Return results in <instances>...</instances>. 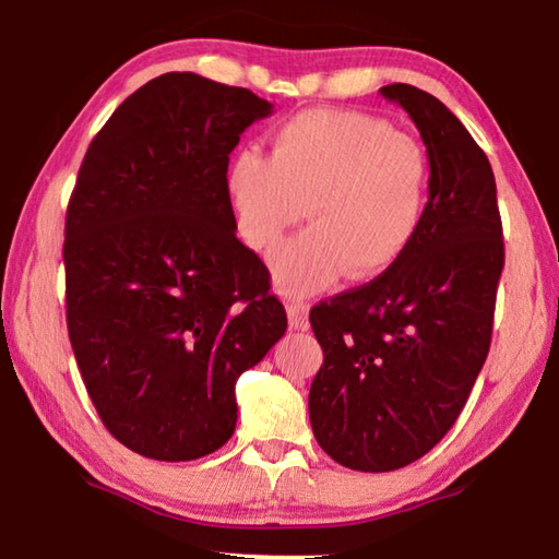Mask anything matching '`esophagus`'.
<instances>
[{
  "mask_svg": "<svg viewBox=\"0 0 559 559\" xmlns=\"http://www.w3.org/2000/svg\"><path fill=\"white\" fill-rule=\"evenodd\" d=\"M288 323L296 330H308V306L300 300L288 302Z\"/></svg>",
  "mask_w": 559,
  "mask_h": 559,
  "instance_id": "obj_1",
  "label": "esophagus"
}]
</instances>
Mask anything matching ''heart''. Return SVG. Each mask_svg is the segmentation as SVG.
Listing matches in <instances>:
<instances>
[{
	"instance_id": "b5f03b06",
	"label": "heart",
	"mask_w": 559,
	"mask_h": 559,
	"mask_svg": "<svg viewBox=\"0 0 559 559\" xmlns=\"http://www.w3.org/2000/svg\"><path fill=\"white\" fill-rule=\"evenodd\" d=\"M429 187L419 140L355 110L300 112L273 132L269 159L243 150L226 169L236 226L251 249L278 243L308 206L313 226L271 257L286 293L394 269L421 231Z\"/></svg>"
}]
</instances>
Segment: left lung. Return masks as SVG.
<instances>
[{
	"instance_id": "left-lung-1",
	"label": "left lung",
	"mask_w": 559,
	"mask_h": 559,
	"mask_svg": "<svg viewBox=\"0 0 559 559\" xmlns=\"http://www.w3.org/2000/svg\"><path fill=\"white\" fill-rule=\"evenodd\" d=\"M380 93L427 145V216L394 269L310 310L323 347L310 427L330 459L365 473L409 466L459 419L488 357L506 263L484 150L431 93L406 83Z\"/></svg>"
}]
</instances>
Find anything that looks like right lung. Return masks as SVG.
I'll use <instances>...</instances> for the list:
<instances>
[{
	"mask_svg": "<svg viewBox=\"0 0 559 559\" xmlns=\"http://www.w3.org/2000/svg\"><path fill=\"white\" fill-rule=\"evenodd\" d=\"M269 100L163 73L93 138L66 210V323L88 396L122 447L214 453L234 386L286 333L263 261L236 239L226 169Z\"/></svg>",
	"mask_w": 559,
	"mask_h": 559,
	"instance_id": "right-lung-1",
	"label": "right lung"
}]
</instances>
